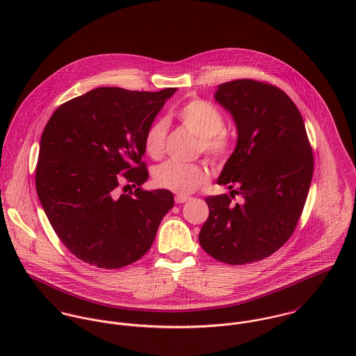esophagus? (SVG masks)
<instances>
[{
  "instance_id": "1",
  "label": "esophagus",
  "mask_w": 356,
  "mask_h": 356,
  "mask_svg": "<svg viewBox=\"0 0 356 356\" xmlns=\"http://www.w3.org/2000/svg\"><path fill=\"white\" fill-rule=\"evenodd\" d=\"M188 199H190V197H187V195H176V197H175L176 203H184V202H187Z\"/></svg>"
}]
</instances>
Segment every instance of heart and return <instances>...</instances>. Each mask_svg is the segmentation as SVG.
Returning a JSON list of instances; mask_svg holds the SVG:
<instances>
[{
  "label": "heart",
  "mask_w": 356,
  "mask_h": 356,
  "mask_svg": "<svg viewBox=\"0 0 356 356\" xmlns=\"http://www.w3.org/2000/svg\"><path fill=\"white\" fill-rule=\"evenodd\" d=\"M177 120L197 138V149L214 161L228 159L235 146L232 132L224 128L222 113L210 102L194 98L184 102L176 111ZM168 125L166 121H154L145 134V150L152 159H159L165 150ZM156 184L172 193L186 195L204 184L209 179L207 169L202 163H184L166 161L154 170Z\"/></svg>",
  "instance_id": "1"
}]
</instances>
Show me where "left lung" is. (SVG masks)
<instances>
[{"label": "left lung", "instance_id": "obj_1", "mask_svg": "<svg viewBox=\"0 0 356 356\" xmlns=\"http://www.w3.org/2000/svg\"><path fill=\"white\" fill-rule=\"evenodd\" d=\"M214 99L231 112L237 129L235 152L217 183L245 200L206 197L209 217L199 243L217 261L245 265L272 255L293 234L314 159L299 109L276 86L232 80L218 86Z\"/></svg>", "mask_w": 356, "mask_h": 356}]
</instances>
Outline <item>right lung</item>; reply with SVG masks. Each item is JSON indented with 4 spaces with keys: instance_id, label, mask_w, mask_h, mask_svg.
I'll return each instance as SVG.
<instances>
[{
    "instance_id": "right-lung-1",
    "label": "right lung",
    "mask_w": 356,
    "mask_h": 356,
    "mask_svg": "<svg viewBox=\"0 0 356 356\" xmlns=\"http://www.w3.org/2000/svg\"><path fill=\"white\" fill-rule=\"evenodd\" d=\"M175 92L98 87L58 106L47 121L37 193L54 232L83 262L120 269L150 250L175 199L168 190L140 188L149 179L143 140ZM121 181L138 188L119 195Z\"/></svg>"
}]
</instances>
